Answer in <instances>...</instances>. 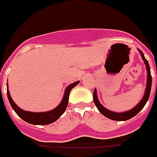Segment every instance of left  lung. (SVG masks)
<instances>
[{
    "mask_svg": "<svg viewBox=\"0 0 157 157\" xmlns=\"http://www.w3.org/2000/svg\"><path fill=\"white\" fill-rule=\"evenodd\" d=\"M140 53H141V57H142V59L144 60L145 63H146V66H147V88H146V93L144 94V97L143 98L141 99V101L139 102L138 104L134 108H132V110L128 111V112H125V113H114V112H112V111H109L108 109H106L104 107H102L100 102H98V98H97V94H96V89H94V102L95 103V105L98 108V109L99 110V112L103 115V116L107 117L108 118H110L112 120H114V121H126V120H128V119L132 118L133 117H135L136 114L138 113L139 112L144 108V106L146 105L147 100L149 98V96H150L151 93V71H150V66H149V63L147 62V60L145 59L144 55L142 54V52L141 50H139Z\"/></svg>",
    "mask_w": 157,
    "mask_h": 157,
    "instance_id": "obj_1",
    "label": "left lung"
}]
</instances>
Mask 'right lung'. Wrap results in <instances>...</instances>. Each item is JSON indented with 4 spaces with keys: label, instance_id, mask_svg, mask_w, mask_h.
Instances as JSON below:
<instances>
[{
    "label": "right lung",
    "instance_id": "1",
    "mask_svg": "<svg viewBox=\"0 0 157 157\" xmlns=\"http://www.w3.org/2000/svg\"><path fill=\"white\" fill-rule=\"evenodd\" d=\"M78 83L79 82L77 81V82L71 83L70 85L68 86L66 88L63 100H62L60 104L58 106L57 108H55V109L49 111V112H46V113H30V112H26V111L21 109L15 102H13L12 98H10L8 88H7V97H8L9 102H10V105L14 109V111L21 119L24 120L25 122L34 125H48L55 122L64 113V111L66 110V108L68 106L69 93L71 91L72 88H74V86L77 85Z\"/></svg>",
    "mask_w": 157,
    "mask_h": 157
}]
</instances>
